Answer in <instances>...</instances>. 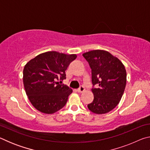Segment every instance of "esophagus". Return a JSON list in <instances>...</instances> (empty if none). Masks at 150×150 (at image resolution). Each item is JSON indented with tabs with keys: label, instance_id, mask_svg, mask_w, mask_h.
<instances>
[{
	"label": "esophagus",
	"instance_id": "esophagus-1",
	"mask_svg": "<svg viewBox=\"0 0 150 150\" xmlns=\"http://www.w3.org/2000/svg\"><path fill=\"white\" fill-rule=\"evenodd\" d=\"M85 91V87H83V86H81V87L77 89V92L78 93H83V92H84Z\"/></svg>",
	"mask_w": 150,
	"mask_h": 150
}]
</instances>
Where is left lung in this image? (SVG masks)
<instances>
[{
    "label": "left lung",
    "mask_w": 150,
    "mask_h": 150,
    "mask_svg": "<svg viewBox=\"0 0 150 150\" xmlns=\"http://www.w3.org/2000/svg\"><path fill=\"white\" fill-rule=\"evenodd\" d=\"M92 71L94 99L87 105L93 113L102 115L118 105L126 85V71L123 63L107 51L96 50L84 53Z\"/></svg>",
    "instance_id": "obj_1"
}]
</instances>
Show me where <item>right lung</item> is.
I'll return each mask as SVG.
<instances>
[{
  "label": "right lung",
  "mask_w": 150,
  "mask_h": 150,
  "mask_svg": "<svg viewBox=\"0 0 150 150\" xmlns=\"http://www.w3.org/2000/svg\"><path fill=\"white\" fill-rule=\"evenodd\" d=\"M76 57V54L53 51L39 54L25 65V91L35 109L45 114H53L65 105L73 90L59 83L66 79L65 71Z\"/></svg>",
  "instance_id": "add662e5"
}]
</instances>
